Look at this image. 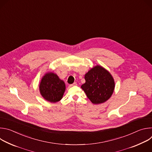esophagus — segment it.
I'll use <instances>...</instances> for the list:
<instances>
[{
  "instance_id": "obj_1",
  "label": "esophagus",
  "mask_w": 152,
  "mask_h": 152,
  "mask_svg": "<svg viewBox=\"0 0 152 152\" xmlns=\"http://www.w3.org/2000/svg\"><path fill=\"white\" fill-rule=\"evenodd\" d=\"M77 84V83L76 82H74L73 84H72V85H70V86H76Z\"/></svg>"
}]
</instances>
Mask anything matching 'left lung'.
I'll use <instances>...</instances> for the list:
<instances>
[{"instance_id": "left-lung-1", "label": "left lung", "mask_w": 152, "mask_h": 152, "mask_svg": "<svg viewBox=\"0 0 152 152\" xmlns=\"http://www.w3.org/2000/svg\"><path fill=\"white\" fill-rule=\"evenodd\" d=\"M85 83L81 88L95 104L103 103L113 95L115 82L111 74L99 65H96L85 75Z\"/></svg>"}]
</instances>
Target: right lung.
Wrapping results in <instances>:
<instances>
[{
    "label": "right lung",
    "mask_w": 152,
    "mask_h": 152,
    "mask_svg": "<svg viewBox=\"0 0 152 152\" xmlns=\"http://www.w3.org/2000/svg\"><path fill=\"white\" fill-rule=\"evenodd\" d=\"M39 93L46 101L56 103L60 101L66 91V84L53 72H47L42 76L39 85Z\"/></svg>",
    "instance_id": "1"
}]
</instances>
